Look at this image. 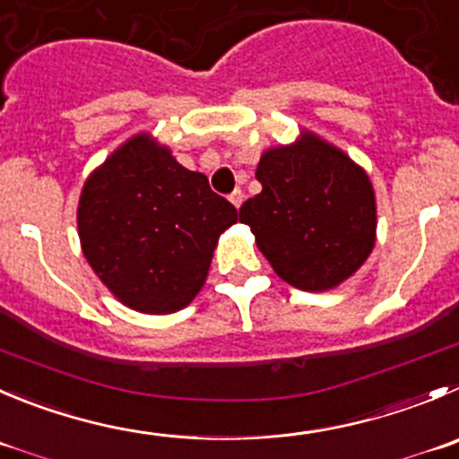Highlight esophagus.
Returning a JSON list of instances; mask_svg holds the SVG:
<instances>
[{"label":"esophagus","instance_id":"34e87169","mask_svg":"<svg viewBox=\"0 0 459 459\" xmlns=\"http://www.w3.org/2000/svg\"><path fill=\"white\" fill-rule=\"evenodd\" d=\"M243 200H246V194H243L241 189H237V191H234L232 195H230V203H232L234 207H237V209L241 207V204H243Z\"/></svg>","mask_w":459,"mask_h":459}]
</instances>
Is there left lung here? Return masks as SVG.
<instances>
[{
	"label": "left lung",
	"mask_w": 459,
	"mask_h": 459,
	"mask_svg": "<svg viewBox=\"0 0 459 459\" xmlns=\"http://www.w3.org/2000/svg\"><path fill=\"white\" fill-rule=\"evenodd\" d=\"M261 194L241 222L274 273L290 286L325 292L347 281L377 243V195L363 167L311 130L264 151Z\"/></svg>",
	"instance_id": "1"
}]
</instances>
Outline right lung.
<instances>
[{
    "label": "right lung",
    "mask_w": 459,
    "mask_h": 459,
    "mask_svg": "<svg viewBox=\"0 0 459 459\" xmlns=\"http://www.w3.org/2000/svg\"><path fill=\"white\" fill-rule=\"evenodd\" d=\"M237 221L234 204L151 133L126 139L87 176L76 212L96 277L124 307L151 316L194 302L218 238Z\"/></svg>",
    "instance_id": "right-lung-1"
}]
</instances>
